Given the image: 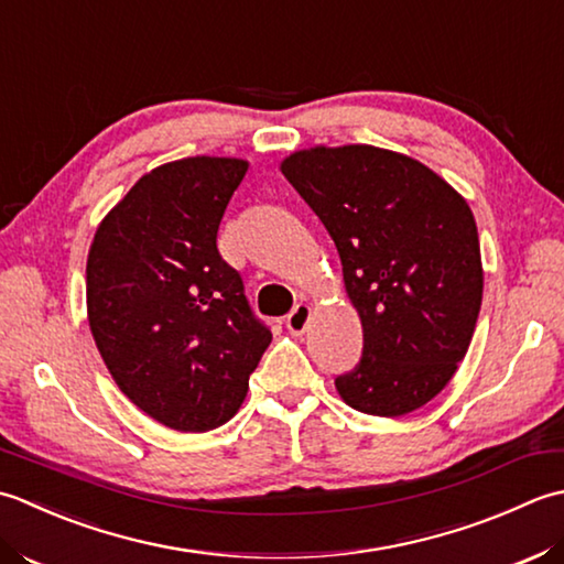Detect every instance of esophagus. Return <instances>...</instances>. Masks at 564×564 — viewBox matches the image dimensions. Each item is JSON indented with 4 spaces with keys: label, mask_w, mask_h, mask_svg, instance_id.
Here are the masks:
<instances>
[{
    "label": "esophagus",
    "mask_w": 564,
    "mask_h": 564,
    "mask_svg": "<svg viewBox=\"0 0 564 564\" xmlns=\"http://www.w3.org/2000/svg\"><path fill=\"white\" fill-rule=\"evenodd\" d=\"M308 318H312V306L296 304L294 312L286 316V328H290V333H294V336H302L308 326Z\"/></svg>",
    "instance_id": "1"
}]
</instances>
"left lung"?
<instances>
[{"instance_id": "8db88e82", "label": "left lung", "mask_w": 564, "mask_h": 564, "mask_svg": "<svg viewBox=\"0 0 564 564\" xmlns=\"http://www.w3.org/2000/svg\"><path fill=\"white\" fill-rule=\"evenodd\" d=\"M282 175L338 248L362 324V358L336 379L340 399L370 416H404L457 372L481 306L473 209L429 165L387 148L314 145Z\"/></svg>"}]
</instances>
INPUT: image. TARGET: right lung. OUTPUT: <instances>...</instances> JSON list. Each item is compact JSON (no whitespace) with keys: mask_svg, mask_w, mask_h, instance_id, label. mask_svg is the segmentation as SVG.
<instances>
[{"mask_svg":"<svg viewBox=\"0 0 564 564\" xmlns=\"http://www.w3.org/2000/svg\"><path fill=\"white\" fill-rule=\"evenodd\" d=\"M243 158L158 165L101 218L87 256V321L113 382L163 426L231 421L272 333L252 318L216 234Z\"/></svg>","mask_w":564,"mask_h":564,"instance_id":"add662e5","label":"right lung"}]
</instances>
